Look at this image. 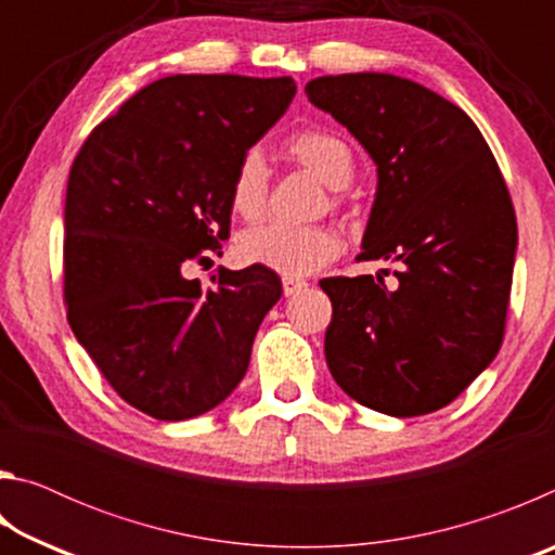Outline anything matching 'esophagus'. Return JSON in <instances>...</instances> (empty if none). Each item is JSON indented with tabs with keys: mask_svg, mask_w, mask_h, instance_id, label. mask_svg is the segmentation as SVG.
<instances>
[{
	"mask_svg": "<svg viewBox=\"0 0 555 555\" xmlns=\"http://www.w3.org/2000/svg\"><path fill=\"white\" fill-rule=\"evenodd\" d=\"M281 286H284V296H296L304 291L308 284L304 279H296V276H284L281 279Z\"/></svg>",
	"mask_w": 555,
	"mask_h": 555,
	"instance_id": "1",
	"label": "esophagus"
}]
</instances>
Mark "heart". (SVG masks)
I'll list each match as a JSON object with an SVG mask.
<instances>
[{"label":"heart","instance_id":"heart-1","mask_svg":"<svg viewBox=\"0 0 555 555\" xmlns=\"http://www.w3.org/2000/svg\"><path fill=\"white\" fill-rule=\"evenodd\" d=\"M286 152L327 188L340 191L352 181L354 156L340 137L331 131H300L291 137ZM269 171L259 152L244 154L234 166L230 183V205L244 220H259L267 210ZM340 251V237L331 228H296L269 222L247 230L237 242V255L247 264H257L284 276H308L323 269Z\"/></svg>","mask_w":555,"mask_h":555}]
</instances>
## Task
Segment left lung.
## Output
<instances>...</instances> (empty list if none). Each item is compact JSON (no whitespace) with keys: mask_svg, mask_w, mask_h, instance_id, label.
<instances>
[{"mask_svg":"<svg viewBox=\"0 0 555 555\" xmlns=\"http://www.w3.org/2000/svg\"><path fill=\"white\" fill-rule=\"evenodd\" d=\"M377 164L357 259L401 264L389 291L370 274L323 279L333 321L325 360L347 397L409 418L448 406L500 352L516 255L509 191L463 109L389 73L306 86Z\"/></svg>","mask_w":555,"mask_h":555,"instance_id":"1","label":"left lung"}]
</instances>
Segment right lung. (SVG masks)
Listing matches in <instances>:
<instances>
[{
  "label": "right lung",
  "mask_w": 555,
  "mask_h": 555,
  "mask_svg": "<svg viewBox=\"0 0 555 555\" xmlns=\"http://www.w3.org/2000/svg\"><path fill=\"white\" fill-rule=\"evenodd\" d=\"M294 95V78L168 75L92 129L75 156L68 323L112 389L158 421L228 399L281 298V279L264 267L220 269L215 288L185 269L222 257L234 166Z\"/></svg>",
  "instance_id": "obj_1"
}]
</instances>
